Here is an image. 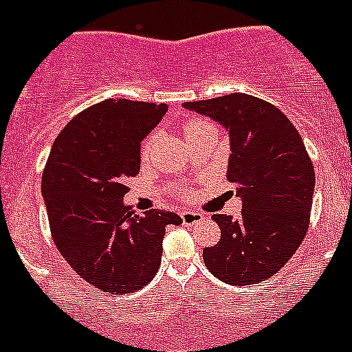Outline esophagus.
<instances>
[{
	"mask_svg": "<svg viewBox=\"0 0 352 352\" xmlns=\"http://www.w3.org/2000/svg\"><path fill=\"white\" fill-rule=\"evenodd\" d=\"M203 219L204 214L197 213V211H183L182 213V220L185 226H195V223H199Z\"/></svg>",
	"mask_w": 352,
	"mask_h": 352,
	"instance_id": "34e87169",
	"label": "esophagus"
}]
</instances>
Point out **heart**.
Instances as JSON below:
<instances>
[{"instance_id": "heart-1", "label": "heart", "mask_w": 352, "mask_h": 352, "mask_svg": "<svg viewBox=\"0 0 352 352\" xmlns=\"http://www.w3.org/2000/svg\"><path fill=\"white\" fill-rule=\"evenodd\" d=\"M206 125L208 123L203 120H190V121H186L185 125H183V132H185V135H188V133L195 132V130H199V129H203V126H206ZM153 141H155V135H149V138H146L144 144H142V149H141L142 157H146V155L151 151Z\"/></svg>"}]
</instances>
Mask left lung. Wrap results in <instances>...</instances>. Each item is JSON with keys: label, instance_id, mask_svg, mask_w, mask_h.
<instances>
[{"label": "left lung", "instance_id": "8db88e82", "mask_svg": "<svg viewBox=\"0 0 352 352\" xmlns=\"http://www.w3.org/2000/svg\"><path fill=\"white\" fill-rule=\"evenodd\" d=\"M183 107L210 116L231 135L227 179L243 201L238 219L213 214L222 236L203 250L226 284L252 285L280 272L309 231L316 173L301 135L270 102L231 93Z\"/></svg>", "mask_w": 352, "mask_h": 352}]
</instances>
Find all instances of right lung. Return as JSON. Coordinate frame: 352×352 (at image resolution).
<instances>
[{
    "label": "right lung",
    "mask_w": 352,
    "mask_h": 352,
    "mask_svg": "<svg viewBox=\"0 0 352 352\" xmlns=\"http://www.w3.org/2000/svg\"><path fill=\"white\" fill-rule=\"evenodd\" d=\"M167 104L107 98L77 114L52 144L42 174L54 245L74 272L107 294L144 287L160 268L170 211L138 214L123 204L141 167V141Z\"/></svg>",
    "instance_id": "add662e5"
}]
</instances>
